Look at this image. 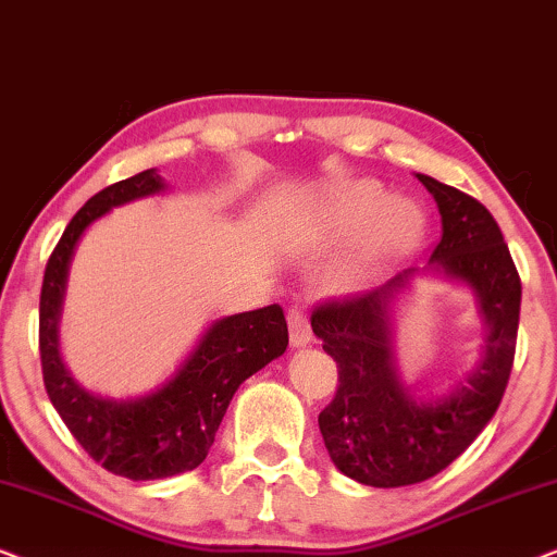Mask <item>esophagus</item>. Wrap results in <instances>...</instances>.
Listing matches in <instances>:
<instances>
[{"label":"esophagus","instance_id":"esophagus-1","mask_svg":"<svg viewBox=\"0 0 557 557\" xmlns=\"http://www.w3.org/2000/svg\"><path fill=\"white\" fill-rule=\"evenodd\" d=\"M288 339H292L294 347L311 345V326H309L307 311L301 307L288 309Z\"/></svg>","mask_w":557,"mask_h":557}]
</instances>
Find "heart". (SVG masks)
Here are the masks:
<instances>
[{
  "mask_svg": "<svg viewBox=\"0 0 557 557\" xmlns=\"http://www.w3.org/2000/svg\"><path fill=\"white\" fill-rule=\"evenodd\" d=\"M326 220L339 235H355L370 227L368 248L357 271L408 248L423 231V212L408 200H391L375 182H355L334 193Z\"/></svg>",
  "mask_w": 557,
  "mask_h": 557,
  "instance_id": "1",
  "label": "heart"
}]
</instances>
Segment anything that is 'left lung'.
<instances>
[{
  "label": "left lung",
  "mask_w": 557,
  "mask_h": 557,
  "mask_svg": "<svg viewBox=\"0 0 557 557\" xmlns=\"http://www.w3.org/2000/svg\"><path fill=\"white\" fill-rule=\"evenodd\" d=\"M441 212L431 271L476 294L486 324L484 357L471 375L436 400L403 385L393 355L391 304L418 269H403L372 292L319 304L311 330L337 362L339 385L319 413L334 467L368 486H408L444 471L497 413L515 362L522 284L497 220L482 202L444 182L416 174Z\"/></svg>",
  "instance_id": "8db88e82"
}]
</instances>
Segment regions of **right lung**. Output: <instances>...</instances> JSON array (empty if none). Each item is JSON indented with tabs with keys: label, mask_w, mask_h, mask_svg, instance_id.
<instances>
[{
	"label": "right lung",
	"mask_w": 557,
	"mask_h": 557,
	"mask_svg": "<svg viewBox=\"0 0 557 557\" xmlns=\"http://www.w3.org/2000/svg\"><path fill=\"white\" fill-rule=\"evenodd\" d=\"M164 187L157 170H147L90 197L52 250L40 294V360L50 403L90 459L134 482L200 467L243 380L284 355L288 345L284 309L271 304L212 322L180 370L141 398H101L71 377L60 357L58 324L75 246L109 210Z\"/></svg>",
	"instance_id": "obj_1"
}]
</instances>
